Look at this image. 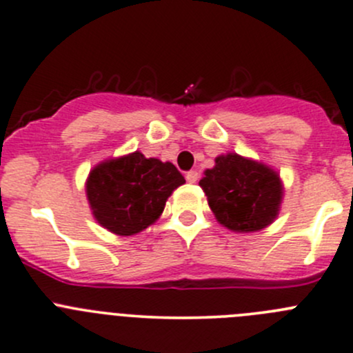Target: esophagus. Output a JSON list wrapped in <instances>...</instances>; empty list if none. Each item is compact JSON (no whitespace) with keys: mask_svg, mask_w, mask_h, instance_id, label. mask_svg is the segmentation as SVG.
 Returning a JSON list of instances; mask_svg holds the SVG:
<instances>
[{"mask_svg":"<svg viewBox=\"0 0 353 353\" xmlns=\"http://www.w3.org/2000/svg\"><path fill=\"white\" fill-rule=\"evenodd\" d=\"M185 178H187L188 183H196V180H199V172H195V170H190V172H187Z\"/></svg>","mask_w":353,"mask_h":353,"instance_id":"esophagus-1","label":"esophagus"}]
</instances>
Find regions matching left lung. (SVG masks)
<instances>
[{
    "label": "left lung",
    "instance_id": "left-lung-1",
    "mask_svg": "<svg viewBox=\"0 0 353 353\" xmlns=\"http://www.w3.org/2000/svg\"><path fill=\"white\" fill-rule=\"evenodd\" d=\"M199 185L215 219L234 232H256L279 214L283 183L278 173L237 153L215 158Z\"/></svg>",
    "mask_w": 353,
    "mask_h": 353
}]
</instances>
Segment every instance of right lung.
Masks as SVG:
<instances>
[{"instance_id": "obj_1", "label": "right lung", "mask_w": 353, "mask_h": 353, "mask_svg": "<svg viewBox=\"0 0 353 353\" xmlns=\"http://www.w3.org/2000/svg\"><path fill=\"white\" fill-rule=\"evenodd\" d=\"M183 183L173 163L134 151L94 166L85 193L102 227L117 236H132L160 217L168 196Z\"/></svg>"}]
</instances>
